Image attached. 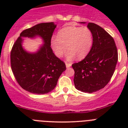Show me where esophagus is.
I'll return each instance as SVG.
<instances>
[{
    "instance_id": "34e87169",
    "label": "esophagus",
    "mask_w": 128,
    "mask_h": 128,
    "mask_svg": "<svg viewBox=\"0 0 128 128\" xmlns=\"http://www.w3.org/2000/svg\"><path fill=\"white\" fill-rule=\"evenodd\" d=\"M71 66H72V64H71V63H68V62H66V68H69V67H70Z\"/></svg>"
}]
</instances>
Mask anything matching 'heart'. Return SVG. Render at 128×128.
Wrapping results in <instances>:
<instances>
[{"label": "heart", "mask_w": 128, "mask_h": 128, "mask_svg": "<svg viewBox=\"0 0 128 128\" xmlns=\"http://www.w3.org/2000/svg\"><path fill=\"white\" fill-rule=\"evenodd\" d=\"M92 43V34L87 27L67 26L58 32L57 38L52 39L51 46L58 58L62 57L68 48L66 55L68 60L75 56L82 59L89 53Z\"/></svg>", "instance_id": "b5f03b06"}]
</instances>
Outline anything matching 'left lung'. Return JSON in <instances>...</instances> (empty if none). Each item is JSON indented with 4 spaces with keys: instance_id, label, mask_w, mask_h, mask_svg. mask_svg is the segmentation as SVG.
Segmentation results:
<instances>
[{
    "instance_id": "obj_1",
    "label": "left lung",
    "mask_w": 128,
    "mask_h": 128,
    "mask_svg": "<svg viewBox=\"0 0 128 128\" xmlns=\"http://www.w3.org/2000/svg\"><path fill=\"white\" fill-rule=\"evenodd\" d=\"M87 26L93 36L91 50L84 60L72 66L75 72V88L83 92L92 93L104 88L110 82L118 54L114 40L104 29L92 22Z\"/></svg>"
}]
</instances>
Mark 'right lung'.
Wrapping results in <instances>:
<instances>
[{
	"instance_id": "1",
	"label": "right lung",
	"mask_w": 128,
	"mask_h": 128,
	"mask_svg": "<svg viewBox=\"0 0 128 128\" xmlns=\"http://www.w3.org/2000/svg\"><path fill=\"white\" fill-rule=\"evenodd\" d=\"M56 25L54 22L40 23L23 30L13 45L10 52L12 71L18 84L32 94H44L56 87L59 77L66 69L63 61L53 53L51 38ZM38 36L44 44L35 53L22 48L23 38Z\"/></svg>"
}]
</instances>
